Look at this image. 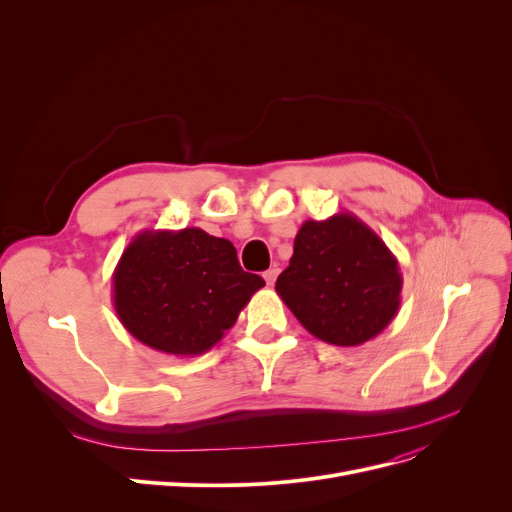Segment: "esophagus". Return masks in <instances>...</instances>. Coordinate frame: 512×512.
<instances>
[{
  "label": "esophagus",
  "instance_id": "1",
  "mask_svg": "<svg viewBox=\"0 0 512 512\" xmlns=\"http://www.w3.org/2000/svg\"><path fill=\"white\" fill-rule=\"evenodd\" d=\"M263 278H265L267 286H274V282H276V278H278V270H276V267H270V270L263 272Z\"/></svg>",
  "mask_w": 512,
  "mask_h": 512
}]
</instances>
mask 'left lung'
Instances as JSON below:
<instances>
[{
	"label": "left lung",
	"mask_w": 512,
	"mask_h": 512,
	"mask_svg": "<svg viewBox=\"0 0 512 512\" xmlns=\"http://www.w3.org/2000/svg\"><path fill=\"white\" fill-rule=\"evenodd\" d=\"M400 290L396 257L348 211L307 220L276 282L301 326L334 346H359L378 336L398 313Z\"/></svg>",
	"instance_id": "obj_1"
}]
</instances>
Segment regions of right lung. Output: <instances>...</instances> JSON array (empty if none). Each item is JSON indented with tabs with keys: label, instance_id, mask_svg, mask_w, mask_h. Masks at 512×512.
I'll return each instance as SVG.
<instances>
[{
	"label": "right lung",
	"instance_id": "1",
	"mask_svg": "<svg viewBox=\"0 0 512 512\" xmlns=\"http://www.w3.org/2000/svg\"><path fill=\"white\" fill-rule=\"evenodd\" d=\"M112 284L122 326L174 357L207 353L265 286L261 276L238 265L230 240L201 228L139 232L124 249Z\"/></svg>",
	"mask_w": 512,
	"mask_h": 512
}]
</instances>
